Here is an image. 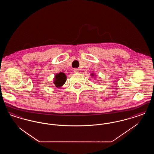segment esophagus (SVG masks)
Wrapping results in <instances>:
<instances>
[{
	"label": "esophagus",
	"mask_w": 154,
	"mask_h": 154,
	"mask_svg": "<svg viewBox=\"0 0 154 154\" xmlns=\"http://www.w3.org/2000/svg\"><path fill=\"white\" fill-rule=\"evenodd\" d=\"M73 71L75 73H79V72H80V70H79V69H74L73 70Z\"/></svg>",
	"instance_id": "esophagus-1"
}]
</instances>
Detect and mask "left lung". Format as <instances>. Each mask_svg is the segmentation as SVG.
<instances>
[{
    "mask_svg": "<svg viewBox=\"0 0 154 154\" xmlns=\"http://www.w3.org/2000/svg\"><path fill=\"white\" fill-rule=\"evenodd\" d=\"M91 76H92V77H94V76H96V75L94 74V73H91Z\"/></svg>",
    "mask_w": 154,
    "mask_h": 154,
    "instance_id": "left-lung-1",
    "label": "left lung"
}]
</instances>
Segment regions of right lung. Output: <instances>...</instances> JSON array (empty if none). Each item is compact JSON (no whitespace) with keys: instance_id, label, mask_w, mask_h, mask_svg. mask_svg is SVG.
Returning a JSON list of instances; mask_svg holds the SVG:
<instances>
[{"instance_id":"1","label":"right lung","mask_w":154,"mask_h":154,"mask_svg":"<svg viewBox=\"0 0 154 154\" xmlns=\"http://www.w3.org/2000/svg\"><path fill=\"white\" fill-rule=\"evenodd\" d=\"M67 79L66 74L63 72H60L59 73L55 74L53 82L55 86L58 88H60L63 85V84L65 83Z\"/></svg>"}]
</instances>
